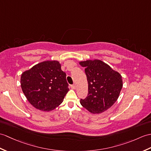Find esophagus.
<instances>
[{"label":"esophagus","instance_id":"34e87169","mask_svg":"<svg viewBox=\"0 0 151 151\" xmlns=\"http://www.w3.org/2000/svg\"><path fill=\"white\" fill-rule=\"evenodd\" d=\"M71 87L73 89H76V85H75V84H73V85L71 86Z\"/></svg>","mask_w":151,"mask_h":151}]
</instances>
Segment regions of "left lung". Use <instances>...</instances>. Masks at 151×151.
Masks as SVG:
<instances>
[{
	"label": "left lung",
	"mask_w": 151,
	"mask_h": 151,
	"mask_svg": "<svg viewBox=\"0 0 151 151\" xmlns=\"http://www.w3.org/2000/svg\"><path fill=\"white\" fill-rule=\"evenodd\" d=\"M80 64L85 68L88 82L87 96L80 99V104L90 113H103L117 100L123 86L122 77L100 60L80 62Z\"/></svg>",
	"instance_id": "1"
}]
</instances>
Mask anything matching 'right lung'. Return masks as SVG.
<instances>
[{"instance_id":"1","label":"right lung","mask_w":151,"mask_h":151,"mask_svg":"<svg viewBox=\"0 0 151 151\" xmlns=\"http://www.w3.org/2000/svg\"><path fill=\"white\" fill-rule=\"evenodd\" d=\"M20 84L29 102L43 111H51L60 105L69 90L65 73L56 60L40 62L24 71Z\"/></svg>"}]
</instances>
